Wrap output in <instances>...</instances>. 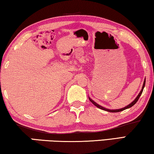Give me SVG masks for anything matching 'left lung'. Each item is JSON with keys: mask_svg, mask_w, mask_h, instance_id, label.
Segmentation results:
<instances>
[{"mask_svg": "<svg viewBox=\"0 0 154 154\" xmlns=\"http://www.w3.org/2000/svg\"><path fill=\"white\" fill-rule=\"evenodd\" d=\"M145 82H146V79H144V83H143V86H142V90L140 91V92L139 93V94H138V96L136 97V98L131 103H130L128 105H127L126 107H123V108H121V109H107V108H105V107H102V106H100V105H98V103H96V102L95 101H94L93 100L90 98V97H88V99H89V100L91 102V103L94 104V105L96 106V107H98L99 109H103V110H105V111H107V112H121V111H123V110H125V109H128V108H131V107H133V106L135 105V104L137 103V100H138V99L140 98V96H141L142 95V91H143V89H144V86H145Z\"/></svg>", "mask_w": 154, "mask_h": 154, "instance_id": "left-lung-1", "label": "left lung"}]
</instances>
